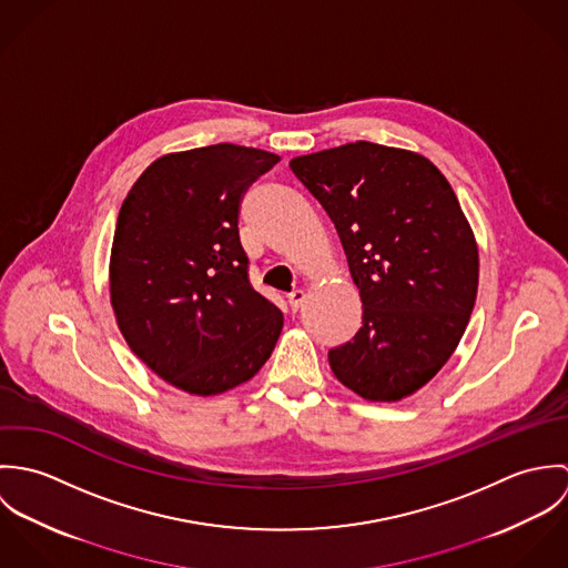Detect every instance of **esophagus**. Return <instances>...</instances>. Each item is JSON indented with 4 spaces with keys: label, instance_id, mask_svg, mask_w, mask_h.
I'll list each match as a JSON object with an SVG mask.
<instances>
[{
    "label": "esophagus",
    "instance_id": "esophagus-1",
    "mask_svg": "<svg viewBox=\"0 0 568 568\" xmlns=\"http://www.w3.org/2000/svg\"><path fill=\"white\" fill-rule=\"evenodd\" d=\"M304 300H306V293H304V291H293V293L288 295V304H291L293 311H297V308L304 304Z\"/></svg>",
    "mask_w": 568,
    "mask_h": 568
}]
</instances>
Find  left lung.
<instances>
[{
    "label": "left lung",
    "mask_w": 568,
    "mask_h": 568,
    "mask_svg": "<svg viewBox=\"0 0 568 568\" xmlns=\"http://www.w3.org/2000/svg\"><path fill=\"white\" fill-rule=\"evenodd\" d=\"M322 203L363 302L354 341L329 349L369 403L422 389L457 349L479 288V246L446 176L419 153L354 142L291 160Z\"/></svg>",
    "instance_id": "1"
}]
</instances>
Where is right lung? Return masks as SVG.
Returning <instances> with one entry per match:
<instances>
[{"label": "right lung", "mask_w": 568, "mask_h": 568, "mask_svg": "<svg viewBox=\"0 0 568 568\" xmlns=\"http://www.w3.org/2000/svg\"><path fill=\"white\" fill-rule=\"evenodd\" d=\"M280 155L236 144L168 153L129 190L109 293L129 347L168 385L219 396L268 361L284 317L246 277L239 212Z\"/></svg>", "instance_id": "right-lung-1"}]
</instances>
